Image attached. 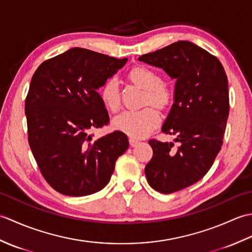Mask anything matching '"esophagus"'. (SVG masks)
I'll list each match as a JSON object with an SVG mask.
<instances>
[{"label": "esophagus", "mask_w": 252, "mask_h": 252, "mask_svg": "<svg viewBox=\"0 0 252 252\" xmlns=\"http://www.w3.org/2000/svg\"><path fill=\"white\" fill-rule=\"evenodd\" d=\"M129 142H130V145H131L132 147H135V146H137V144L140 143V142H138L137 140H135V138H132V137L130 138Z\"/></svg>", "instance_id": "esophagus-1"}]
</instances>
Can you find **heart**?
I'll return each instance as SVG.
<instances>
[{"label": "heart", "instance_id": "heart-1", "mask_svg": "<svg viewBox=\"0 0 252 252\" xmlns=\"http://www.w3.org/2000/svg\"><path fill=\"white\" fill-rule=\"evenodd\" d=\"M126 79L145 91L144 106L152 105L158 109L169 108L173 101V92L167 84L161 81L159 73L145 66H135L126 73ZM101 103L111 112L120 109V92L115 79L108 80L99 90ZM160 123V116L156 109L147 107L140 111H126L117 116L112 120L116 130L121 131L132 138L147 136Z\"/></svg>", "mask_w": 252, "mask_h": 252}]
</instances>
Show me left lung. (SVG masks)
Listing matches in <instances>:
<instances>
[{
	"label": "left lung",
	"instance_id": "obj_1",
	"mask_svg": "<svg viewBox=\"0 0 252 252\" xmlns=\"http://www.w3.org/2000/svg\"><path fill=\"white\" fill-rule=\"evenodd\" d=\"M175 80L173 104L161 131L172 142L151 140L145 167L149 185L162 194L183 189L211 168L223 144L229 111L228 82L220 61L189 41H178L138 57Z\"/></svg>",
	"mask_w": 252,
	"mask_h": 252
}]
</instances>
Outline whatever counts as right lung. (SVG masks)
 I'll return each instance as SVG.
<instances>
[{"mask_svg": "<svg viewBox=\"0 0 252 252\" xmlns=\"http://www.w3.org/2000/svg\"><path fill=\"white\" fill-rule=\"evenodd\" d=\"M126 62L73 47L42 63L31 79L25 104L29 145L42 175L61 194L103 189L129 147L120 131L95 140L90 134L109 122L98 89Z\"/></svg>", "mask_w": 252, "mask_h": 252, "instance_id": "1", "label": "right lung"}]
</instances>
